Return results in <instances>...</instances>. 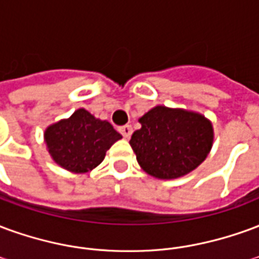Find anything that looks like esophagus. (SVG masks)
<instances>
[{
    "label": "esophagus",
    "mask_w": 259,
    "mask_h": 259,
    "mask_svg": "<svg viewBox=\"0 0 259 259\" xmlns=\"http://www.w3.org/2000/svg\"><path fill=\"white\" fill-rule=\"evenodd\" d=\"M119 132L122 133V136H123L124 139H129L130 136H132V133H133V129H132V126L126 124V126H122V127H119Z\"/></svg>",
    "instance_id": "1"
}]
</instances>
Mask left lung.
I'll return each instance as SVG.
<instances>
[{
  "label": "left lung",
  "mask_w": 259,
  "mask_h": 259,
  "mask_svg": "<svg viewBox=\"0 0 259 259\" xmlns=\"http://www.w3.org/2000/svg\"><path fill=\"white\" fill-rule=\"evenodd\" d=\"M130 146L137 162L158 179H176L200 165L211 151L213 130L202 115L158 107L139 119Z\"/></svg>",
  "instance_id": "left-lung-1"
}]
</instances>
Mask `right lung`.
<instances>
[{
  "mask_svg": "<svg viewBox=\"0 0 259 259\" xmlns=\"http://www.w3.org/2000/svg\"><path fill=\"white\" fill-rule=\"evenodd\" d=\"M44 139L55 162L70 172L84 174L102 162L122 136L109 122L96 119L81 108L69 119L50 126Z\"/></svg>",
  "mask_w": 259,
  "mask_h": 259,
  "instance_id": "obj_1",
  "label": "right lung"
}]
</instances>
